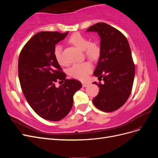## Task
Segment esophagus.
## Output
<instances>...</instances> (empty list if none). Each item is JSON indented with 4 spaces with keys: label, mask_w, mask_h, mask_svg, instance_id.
Here are the masks:
<instances>
[{
    "label": "esophagus",
    "mask_w": 158,
    "mask_h": 158,
    "mask_svg": "<svg viewBox=\"0 0 158 158\" xmlns=\"http://www.w3.org/2000/svg\"><path fill=\"white\" fill-rule=\"evenodd\" d=\"M88 85H89V84H88V83H85V82L82 83V86H83L84 88H85V87H87Z\"/></svg>",
    "instance_id": "34e87169"
}]
</instances>
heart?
I'll return each instance as SVG.
<instances>
[{
    "label": "heart",
    "instance_id": "b5f03b06",
    "mask_svg": "<svg viewBox=\"0 0 158 158\" xmlns=\"http://www.w3.org/2000/svg\"><path fill=\"white\" fill-rule=\"evenodd\" d=\"M70 44H73L81 51H84L85 54L88 58L95 59L99 55V47L95 43L89 42L87 37L79 33H74L69 40ZM54 56L56 60L60 65L65 64V61L63 56L62 47L56 45L54 48ZM92 69V66L88 62L82 63L75 64L73 65L69 70V74L72 77L79 80H84L86 78L88 74Z\"/></svg>",
    "mask_w": 158,
    "mask_h": 158
}]
</instances>
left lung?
<instances>
[{"label": "left lung", "instance_id": "obj_1", "mask_svg": "<svg viewBox=\"0 0 158 158\" xmlns=\"http://www.w3.org/2000/svg\"><path fill=\"white\" fill-rule=\"evenodd\" d=\"M97 32L100 40V53L94 75L104 83L92 100L94 106L104 112H112L122 107L131 93L135 78L130 45L125 36L115 28L99 22L90 26L86 32Z\"/></svg>", "mask_w": 158, "mask_h": 158}]
</instances>
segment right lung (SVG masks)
Here are the masks:
<instances>
[{"mask_svg":"<svg viewBox=\"0 0 158 158\" xmlns=\"http://www.w3.org/2000/svg\"><path fill=\"white\" fill-rule=\"evenodd\" d=\"M69 31H41L23 47L18 59V76L23 95L38 115L51 121L64 118L73 107V95L82 88L79 81L66 79L54 56L55 45ZM57 80L64 84L55 86Z\"/></svg>","mask_w":158,"mask_h":158,"instance_id":"right-lung-1","label":"right lung"}]
</instances>
